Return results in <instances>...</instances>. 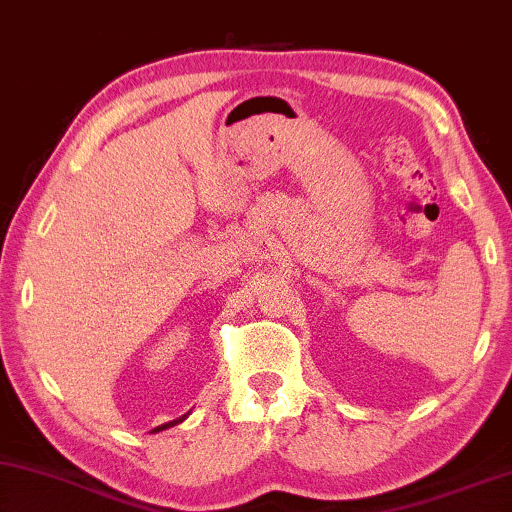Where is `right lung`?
I'll list each match as a JSON object with an SVG mask.
<instances>
[{"instance_id": "right-lung-1", "label": "right lung", "mask_w": 512, "mask_h": 512, "mask_svg": "<svg viewBox=\"0 0 512 512\" xmlns=\"http://www.w3.org/2000/svg\"><path fill=\"white\" fill-rule=\"evenodd\" d=\"M186 416H188V414H186ZM186 416H182V418L173 420V423H166V425H161V427H155V429H152V432H161V429H168V427H173V425H177V423H182V420H184Z\"/></svg>"}]
</instances>
